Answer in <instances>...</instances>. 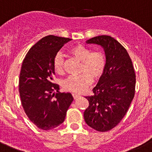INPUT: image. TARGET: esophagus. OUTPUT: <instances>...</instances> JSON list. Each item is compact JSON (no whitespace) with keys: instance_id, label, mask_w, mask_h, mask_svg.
<instances>
[{"instance_id":"34e87169","label":"esophagus","mask_w":152,"mask_h":152,"mask_svg":"<svg viewBox=\"0 0 152 152\" xmlns=\"http://www.w3.org/2000/svg\"><path fill=\"white\" fill-rule=\"evenodd\" d=\"M72 96L74 97V99H77L78 97H80V95L79 94H72Z\"/></svg>"}]
</instances>
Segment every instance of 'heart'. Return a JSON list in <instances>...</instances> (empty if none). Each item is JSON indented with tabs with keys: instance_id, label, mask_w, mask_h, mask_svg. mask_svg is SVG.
I'll use <instances>...</instances> for the list:
<instances>
[{
	"instance_id": "b5f03b06",
	"label": "heart",
	"mask_w": 152,
	"mask_h": 152,
	"mask_svg": "<svg viewBox=\"0 0 152 152\" xmlns=\"http://www.w3.org/2000/svg\"><path fill=\"white\" fill-rule=\"evenodd\" d=\"M69 53L81 61L80 72L77 76H70L63 81V88L66 91L82 93L91 85L92 78L98 79L105 69L107 59L104 53L100 50H91L90 48L82 45L72 47ZM53 66L55 72L58 75L64 73V58L61 53L54 56Z\"/></svg>"
}]
</instances>
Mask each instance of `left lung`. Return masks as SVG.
Wrapping results in <instances>:
<instances>
[{
	"label": "left lung",
	"mask_w": 152,
	"mask_h": 152,
	"mask_svg": "<svg viewBox=\"0 0 152 152\" xmlns=\"http://www.w3.org/2000/svg\"><path fill=\"white\" fill-rule=\"evenodd\" d=\"M86 43L101 45L107 64L93 88L94 94L86 96L89 104L84 111V119L95 130L107 132L122 120L133 99L136 83L134 66L126 50L110 36L93 37Z\"/></svg>",
	"instance_id": "obj_1"
}]
</instances>
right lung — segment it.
Returning a JSON list of instances; mask_svg holds the SVG:
<instances>
[{"label":"right lung","mask_w":152,"mask_h":152,"mask_svg":"<svg viewBox=\"0 0 152 152\" xmlns=\"http://www.w3.org/2000/svg\"><path fill=\"white\" fill-rule=\"evenodd\" d=\"M72 40L49 35L36 43L26 54L19 78L21 103L29 120L39 129L50 130L64 122L73 101L70 93L59 91L53 83L54 56Z\"/></svg>","instance_id":"add662e5"}]
</instances>
